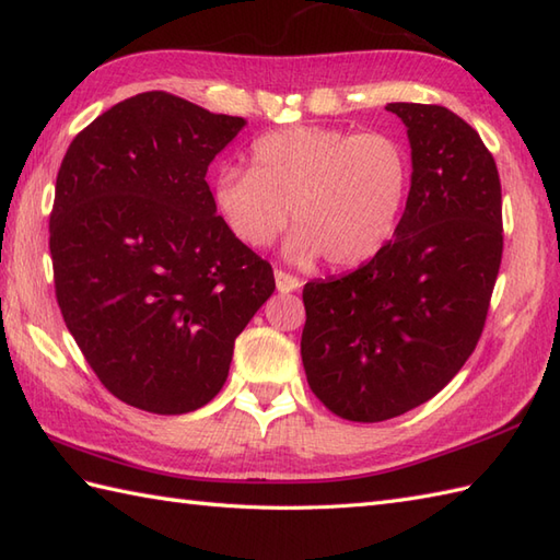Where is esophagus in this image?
Instances as JSON below:
<instances>
[{
    "label": "esophagus",
    "instance_id": "esophagus-1",
    "mask_svg": "<svg viewBox=\"0 0 560 560\" xmlns=\"http://www.w3.org/2000/svg\"><path fill=\"white\" fill-rule=\"evenodd\" d=\"M275 279H277V289L281 293H291V291L301 289V279H295L293 275H289V271H283V269L275 271Z\"/></svg>",
    "mask_w": 560,
    "mask_h": 560
}]
</instances>
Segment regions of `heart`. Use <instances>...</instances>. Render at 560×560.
<instances>
[{
	"label": "heart",
	"instance_id": "1",
	"mask_svg": "<svg viewBox=\"0 0 560 560\" xmlns=\"http://www.w3.org/2000/svg\"><path fill=\"white\" fill-rule=\"evenodd\" d=\"M410 176L408 150L394 136L289 126L253 142L250 168L217 176L214 202L248 248H267L293 217L291 259L322 255L331 267H358L394 236Z\"/></svg>",
	"mask_w": 560,
	"mask_h": 560
}]
</instances>
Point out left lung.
<instances>
[{"label":"left lung","mask_w":560,"mask_h":560,"mask_svg":"<svg viewBox=\"0 0 560 560\" xmlns=\"http://www.w3.org/2000/svg\"><path fill=\"white\" fill-rule=\"evenodd\" d=\"M412 184L396 238L341 279L303 289L307 384L350 422L434 398L482 336L503 253L501 180L475 128L439 104L392 102Z\"/></svg>","instance_id":"8db88e82"}]
</instances>
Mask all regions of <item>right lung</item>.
<instances>
[{
  "instance_id": "right-lung-1",
  "label": "right lung",
  "mask_w": 560,
  "mask_h": 560,
  "mask_svg": "<svg viewBox=\"0 0 560 560\" xmlns=\"http://www.w3.org/2000/svg\"><path fill=\"white\" fill-rule=\"evenodd\" d=\"M243 126L150 90L100 114L63 154L49 214L57 303L97 380L133 408L210 402L236 336L277 289L205 180Z\"/></svg>"
}]
</instances>
